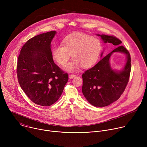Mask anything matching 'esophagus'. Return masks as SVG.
<instances>
[{"instance_id":"esophagus-1","label":"esophagus","mask_w":147,"mask_h":147,"mask_svg":"<svg viewBox=\"0 0 147 147\" xmlns=\"http://www.w3.org/2000/svg\"><path fill=\"white\" fill-rule=\"evenodd\" d=\"M76 75L75 74H70L69 75V78H70V79H71V78H74V77H76Z\"/></svg>"}]
</instances>
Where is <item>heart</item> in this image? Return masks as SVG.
I'll use <instances>...</instances> for the list:
<instances>
[{
  "mask_svg": "<svg viewBox=\"0 0 147 147\" xmlns=\"http://www.w3.org/2000/svg\"><path fill=\"white\" fill-rule=\"evenodd\" d=\"M62 46H54L51 51L52 59L57 64L65 66L71 57L73 59L66 66L69 72L76 71L81 66L88 69L98 60L102 49L100 39L88 34L77 32L66 36L61 41Z\"/></svg>",
  "mask_w": 147,
  "mask_h": 147,
  "instance_id": "heart-1",
  "label": "heart"
}]
</instances>
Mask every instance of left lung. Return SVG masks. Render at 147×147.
I'll list each match as a JSON object with an SVG mask.
<instances>
[{"label":"left lung","instance_id":"left-lung-1","mask_svg":"<svg viewBox=\"0 0 147 147\" xmlns=\"http://www.w3.org/2000/svg\"><path fill=\"white\" fill-rule=\"evenodd\" d=\"M97 35L101 37L104 43L112 44L117 47L83 73L82 92L92 105L104 107L117 100L126 87L131 71V57L129 51L121 45V41L116 37L103 34ZM115 52L123 53L127 56L125 67L119 71L112 69L110 65V56Z\"/></svg>","mask_w":147,"mask_h":147}]
</instances>
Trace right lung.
Instances as JSON below:
<instances>
[{"label":"right lung","mask_w":147,"mask_h":147,"mask_svg":"<svg viewBox=\"0 0 147 147\" xmlns=\"http://www.w3.org/2000/svg\"><path fill=\"white\" fill-rule=\"evenodd\" d=\"M56 32L43 33L30 39L18 56L17 74L19 84L34 103L49 107L60 97L68 81L51 55V42Z\"/></svg>","instance_id":"right-lung-1"}]
</instances>
